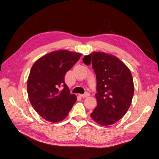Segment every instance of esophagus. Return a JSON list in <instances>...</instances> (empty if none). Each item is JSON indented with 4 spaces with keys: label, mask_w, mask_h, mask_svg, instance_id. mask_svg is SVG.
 <instances>
[{
    "label": "esophagus",
    "mask_w": 159,
    "mask_h": 159,
    "mask_svg": "<svg viewBox=\"0 0 159 159\" xmlns=\"http://www.w3.org/2000/svg\"><path fill=\"white\" fill-rule=\"evenodd\" d=\"M80 96L81 98H87V97H88V96H89V93H85V94H80Z\"/></svg>",
    "instance_id": "34e87169"
}]
</instances>
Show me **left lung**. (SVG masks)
Wrapping results in <instances>:
<instances>
[{
	"label": "left lung",
	"instance_id": "obj_1",
	"mask_svg": "<svg viewBox=\"0 0 159 159\" xmlns=\"http://www.w3.org/2000/svg\"><path fill=\"white\" fill-rule=\"evenodd\" d=\"M83 61L92 64L97 80L98 104L91 117L101 125H113L131 106L134 94L131 71L118 57L104 52H93L85 56Z\"/></svg>",
	"mask_w": 159,
	"mask_h": 159
}]
</instances>
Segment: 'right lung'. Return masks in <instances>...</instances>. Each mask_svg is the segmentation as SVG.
<instances>
[{
  "label": "right lung",
  "mask_w": 159,
  "mask_h": 159,
  "mask_svg": "<svg viewBox=\"0 0 159 159\" xmlns=\"http://www.w3.org/2000/svg\"><path fill=\"white\" fill-rule=\"evenodd\" d=\"M81 54L66 50L41 57L33 64L27 81L28 98L39 115L52 123L64 120L77 101L64 78Z\"/></svg>",
  "instance_id": "1"
}]
</instances>
